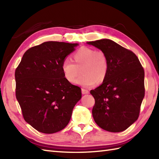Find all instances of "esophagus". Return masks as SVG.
I'll return each mask as SVG.
<instances>
[{"instance_id":"1","label":"esophagus","mask_w":159,"mask_h":159,"mask_svg":"<svg viewBox=\"0 0 159 159\" xmlns=\"http://www.w3.org/2000/svg\"><path fill=\"white\" fill-rule=\"evenodd\" d=\"M81 91H82V93L83 94H87V93H89L88 89H84V88H82Z\"/></svg>"}]
</instances>
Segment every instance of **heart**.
<instances>
[{
	"label": "heart",
	"mask_w": 159,
	"mask_h": 159,
	"mask_svg": "<svg viewBox=\"0 0 159 159\" xmlns=\"http://www.w3.org/2000/svg\"><path fill=\"white\" fill-rule=\"evenodd\" d=\"M72 61L65 59L61 63V70L65 79L74 83L82 69L83 75L75 82L85 87L93 86L105 79L108 71V59L102 50L83 47L74 55Z\"/></svg>",
	"instance_id": "heart-1"
}]
</instances>
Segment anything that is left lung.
Masks as SVG:
<instances>
[{
	"mask_svg": "<svg viewBox=\"0 0 159 159\" xmlns=\"http://www.w3.org/2000/svg\"><path fill=\"white\" fill-rule=\"evenodd\" d=\"M87 43L106 54L109 66L102 85L90 91L95 99L94 121L107 131H124L139 117L145 95L144 70L135 54L112 40Z\"/></svg>",
	"mask_w": 159,
	"mask_h": 159,
	"instance_id": "1",
	"label": "left lung"
}]
</instances>
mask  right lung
Returning a JSON list of instances; mask_svg holds the SVG:
<instances>
[{
    "label": "right lung",
    "instance_id": "1",
    "mask_svg": "<svg viewBox=\"0 0 159 159\" xmlns=\"http://www.w3.org/2000/svg\"><path fill=\"white\" fill-rule=\"evenodd\" d=\"M78 43L46 42L26 50L15 72L16 96L24 119L43 133L63 130L81 98L64 77L61 63Z\"/></svg>",
    "mask_w": 159,
    "mask_h": 159
}]
</instances>
